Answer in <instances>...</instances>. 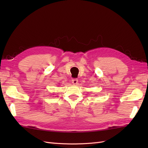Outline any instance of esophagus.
Returning <instances> with one entry per match:
<instances>
[{
    "label": "esophagus",
    "mask_w": 148,
    "mask_h": 148,
    "mask_svg": "<svg viewBox=\"0 0 148 148\" xmlns=\"http://www.w3.org/2000/svg\"><path fill=\"white\" fill-rule=\"evenodd\" d=\"M78 82V80L77 78H73L71 79V83H72L73 84H77Z\"/></svg>",
    "instance_id": "1"
}]
</instances>
